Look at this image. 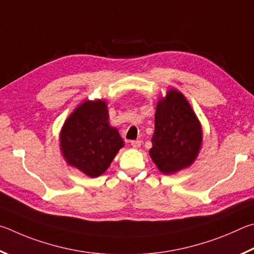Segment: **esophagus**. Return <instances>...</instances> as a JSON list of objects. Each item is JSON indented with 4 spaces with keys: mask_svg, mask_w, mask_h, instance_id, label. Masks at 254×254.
<instances>
[{
    "mask_svg": "<svg viewBox=\"0 0 254 254\" xmlns=\"http://www.w3.org/2000/svg\"><path fill=\"white\" fill-rule=\"evenodd\" d=\"M130 143H131L132 147H134V148H138V147H140V143H141V141H140V140H131Z\"/></svg>",
    "mask_w": 254,
    "mask_h": 254,
    "instance_id": "34e87169",
    "label": "esophagus"
}]
</instances>
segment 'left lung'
<instances>
[{
	"mask_svg": "<svg viewBox=\"0 0 254 254\" xmlns=\"http://www.w3.org/2000/svg\"><path fill=\"white\" fill-rule=\"evenodd\" d=\"M202 127L192 107L176 89L158 100L155 113L153 147L149 155L164 174L192 165L202 146Z\"/></svg>",
	"mask_w": 254,
	"mask_h": 254,
	"instance_id": "left-lung-1",
	"label": "left lung"
}]
</instances>
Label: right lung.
Instances as JSON below:
<instances>
[{"label":"right lung","instance_id":"add662e5","mask_svg":"<svg viewBox=\"0 0 254 254\" xmlns=\"http://www.w3.org/2000/svg\"><path fill=\"white\" fill-rule=\"evenodd\" d=\"M105 100H86L65 120L60 132V149L65 162L89 177L107 171L124 140L109 125Z\"/></svg>","mask_w":254,"mask_h":254}]
</instances>
